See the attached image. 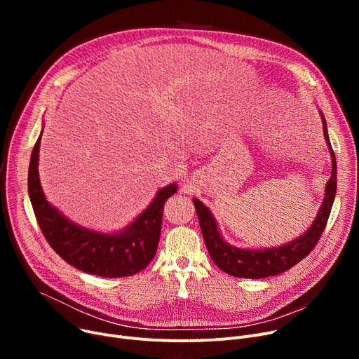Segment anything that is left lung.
Instances as JSON below:
<instances>
[{"label":"left lung","mask_w":359,"mask_h":359,"mask_svg":"<svg viewBox=\"0 0 359 359\" xmlns=\"http://www.w3.org/2000/svg\"><path fill=\"white\" fill-rule=\"evenodd\" d=\"M320 116L323 122V134L326 144L330 151L332 157V176L326 183L325 199L322 206L318 208L317 217L314 222L310 225V229L301 234L299 237L280 244L278 248L268 249H240L231 246L225 241L218 230V224L212 215V212L196 198H194V203L196 208V215L199 219L201 231L203 236V241L206 249L215 265L229 273L237 278H248V279H259L266 276H275L282 272L291 269L299 260H303L310 252L316 248L320 237H322L326 224L330 215L332 205L336 195V158L333 148L330 145L329 134H327V123L325 119L323 111L320 110Z\"/></svg>","instance_id":"1"}]
</instances>
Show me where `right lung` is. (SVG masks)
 <instances>
[{
	"mask_svg": "<svg viewBox=\"0 0 359 359\" xmlns=\"http://www.w3.org/2000/svg\"><path fill=\"white\" fill-rule=\"evenodd\" d=\"M42 132L30 157L29 196L50 248L71 266L103 278H123L145 269L158 248L164 203L177 192V184L161 187L153 202L118 233L107 234L81 227L52 206L42 191L37 168Z\"/></svg>",
	"mask_w": 359,
	"mask_h": 359,
	"instance_id": "obj_1",
	"label": "right lung"
}]
</instances>
